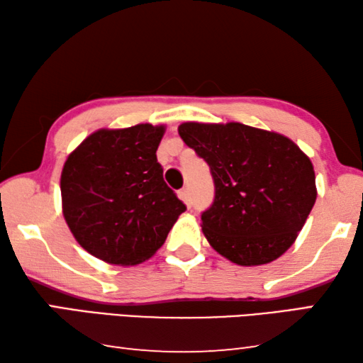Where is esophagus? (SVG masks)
I'll use <instances>...</instances> for the list:
<instances>
[{
  "mask_svg": "<svg viewBox=\"0 0 363 363\" xmlns=\"http://www.w3.org/2000/svg\"><path fill=\"white\" fill-rule=\"evenodd\" d=\"M179 199L187 204V206H190V204H192V194H190V189L189 187H186V189H181L179 190Z\"/></svg>",
  "mask_w": 363,
  "mask_h": 363,
  "instance_id": "1",
  "label": "esophagus"
}]
</instances>
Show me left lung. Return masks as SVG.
Instances as JSON below:
<instances>
[{
    "label": "left lung",
    "instance_id": "obj_1",
    "mask_svg": "<svg viewBox=\"0 0 363 363\" xmlns=\"http://www.w3.org/2000/svg\"><path fill=\"white\" fill-rule=\"evenodd\" d=\"M177 131L214 181V201L201 214L209 245L242 267L284 254L318 196L308 155L286 136L238 122H186Z\"/></svg>",
    "mask_w": 363,
    "mask_h": 363
}]
</instances>
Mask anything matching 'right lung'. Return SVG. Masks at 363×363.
<instances>
[{
    "mask_svg": "<svg viewBox=\"0 0 363 363\" xmlns=\"http://www.w3.org/2000/svg\"><path fill=\"white\" fill-rule=\"evenodd\" d=\"M163 133V125L150 123L98 130L65 162V220L96 259L122 267L144 262L187 209L163 181L157 162Z\"/></svg>",
    "mask_w": 363,
    "mask_h": 363,
    "instance_id": "right-lung-1",
    "label": "right lung"
}]
</instances>
